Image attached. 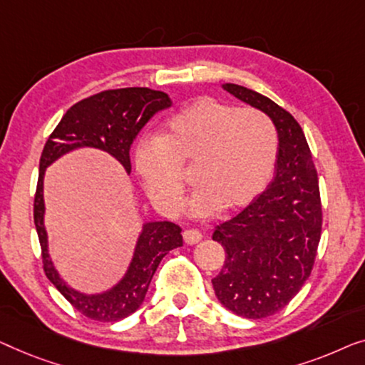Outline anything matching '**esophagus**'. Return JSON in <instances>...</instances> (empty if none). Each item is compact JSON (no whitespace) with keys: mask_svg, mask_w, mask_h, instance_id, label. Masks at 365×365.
Listing matches in <instances>:
<instances>
[{"mask_svg":"<svg viewBox=\"0 0 365 365\" xmlns=\"http://www.w3.org/2000/svg\"><path fill=\"white\" fill-rule=\"evenodd\" d=\"M202 240V233L198 230H185L183 232V241L187 245H195Z\"/></svg>","mask_w":365,"mask_h":365,"instance_id":"esophagus-1","label":"esophagus"}]
</instances>
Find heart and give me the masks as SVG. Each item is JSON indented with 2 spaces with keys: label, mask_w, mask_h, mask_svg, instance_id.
<instances>
[{
  "label": "heart",
  "mask_w": 365,
  "mask_h": 365,
  "mask_svg": "<svg viewBox=\"0 0 365 365\" xmlns=\"http://www.w3.org/2000/svg\"><path fill=\"white\" fill-rule=\"evenodd\" d=\"M278 137L256 109H235L215 97H200L167 120L160 137H147L135 150L143 188L165 215L180 212L185 168L195 165L190 210L208 217L220 208L235 213L250 207L273 177Z\"/></svg>",
  "instance_id": "obj_1"
}]
</instances>
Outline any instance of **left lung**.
<instances>
[{"label":"left lung","mask_w":365,"mask_h":365,"mask_svg":"<svg viewBox=\"0 0 365 365\" xmlns=\"http://www.w3.org/2000/svg\"><path fill=\"white\" fill-rule=\"evenodd\" d=\"M223 89L264 112L278 130L273 182L213 232L227 253L212 279L218 301L236 316L263 319L287 306L314 266L322 228L319 182L304 132L289 112L243 86Z\"/></svg>","instance_id":"left-lung-1"}]
</instances>
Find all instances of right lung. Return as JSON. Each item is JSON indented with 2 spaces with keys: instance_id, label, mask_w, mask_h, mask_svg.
<instances>
[{
  "instance_id": "add662e5",
  "label": "right lung",
  "mask_w": 365,
  "mask_h": 365,
  "mask_svg": "<svg viewBox=\"0 0 365 365\" xmlns=\"http://www.w3.org/2000/svg\"><path fill=\"white\" fill-rule=\"evenodd\" d=\"M172 106L168 94L148 87L102 91L79 101L66 112L51 133L39 160L38 187L34 195V225L38 232L43 268L48 279L78 309L94 321L115 322L135 312L145 299L148 284L163 256L183 245L182 228L172 222L143 225L133 258L124 278L101 294H84L61 279L48 251L44 228V172L51 163L74 148L92 147L110 153L130 173V145L142 127L158 110Z\"/></svg>"
}]
</instances>
